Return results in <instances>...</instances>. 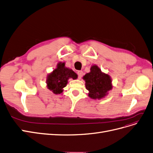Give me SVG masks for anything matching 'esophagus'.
I'll use <instances>...</instances> for the list:
<instances>
[{"mask_svg": "<svg viewBox=\"0 0 153 153\" xmlns=\"http://www.w3.org/2000/svg\"><path fill=\"white\" fill-rule=\"evenodd\" d=\"M77 75L78 76V78H80L82 77V75H83V72L82 71H77Z\"/></svg>", "mask_w": 153, "mask_h": 153, "instance_id": "34e87169", "label": "esophagus"}]
</instances>
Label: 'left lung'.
<instances>
[{
  "mask_svg": "<svg viewBox=\"0 0 153 153\" xmlns=\"http://www.w3.org/2000/svg\"><path fill=\"white\" fill-rule=\"evenodd\" d=\"M85 81L86 89L89 91V96L92 99H101L112 89V80L107 74L101 72L96 65L91 68V72L83 77Z\"/></svg>",
  "mask_w": 153,
  "mask_h": 153,
  "instance_id": "1",
  "label": "left lung"
}]
</instances>
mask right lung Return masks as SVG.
Here are the masks:
<instances>
[{
  "label": "right lung",
  "mask_w": 153,
  "mask_h": 153,
  "mask_svg": "<svg viewBox=\"0 0 153 153\" xmlns=\"http://www.w3.org/2000/svg\"><path fill=\"white\" fill-rule=\"evenodd\" d=\"M69 78L76 79L77 75L72 69L66 68L64 62H59L57 68L48 76L47 80L48 88L55 94H61Z\"/></svg>",
  "instance_id": "obj_1"
}]
</instances>
